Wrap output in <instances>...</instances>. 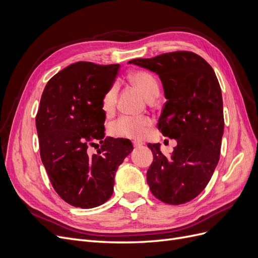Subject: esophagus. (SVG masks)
I'll return each mask as SVG.
<instances>
[{"label":"esophagus","instance_id":"34e87169","mask_svg":"<svg viewBox=\"0 0 258 258\" xmlns=\"http://www.w3.org/2000/svg\"><path fill=\"white\" fill-rule=\"evenodd\" d=\"M143 145V143L142 142H140V141H134V146L136 147V148H138V147H141Z\"/></svg>","mask_w":258,"mask_h":258}]
</instances>
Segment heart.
I'll list each match as a JSON object with an SVG mask.
<instances>
[{"instance_id": "obj_1", "label": "heart", "mask_w": 258, "mask_h": 258, "mask_svg": "<svg viewBox=\"0 0 258 258\" xmlns=\"http://www.w3.org/2000/svg\"><path fill=\"white\" fill-rule=\"evenodd\" d=\"M130 82L142 91L143 95L153 100L159 95V85L155 76L146 71H136L129 75ZM117 99V87L114 85L108 89L102 99V108L106 113L114 110ZM151 119L146 116L130 117L122 116L112 123L111 132L116 137L141 139L146 135L148 127L151 126Z\"/></svg>"}]
</instances>
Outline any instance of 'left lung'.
Instances as JSON below:
<instances>
[{
  "label": "left lung",
  "instance_id": "8db88e82",
  "mask_svg": "<svg viewBox=\"0 0 258 258\" xmlns=\"http://www.w3.org/2000/svg\"><path fill=\"white\" fill-rule=\"evenodd\" d=\"M134 63L159 76L167 102L158 120L162 135L177 145L166 157L160 144L146 179L154 196L168 205L186 204L206 188L220 160L224 134L223 98L208 62L191 51H174Z\"/></svg>",
  "mask_w": 258,
  "mask_h": 258
}]
</instances>
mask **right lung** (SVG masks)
Wrapping results in <instances>:
<instances>
[{
  "label": "right lung",
  "instance_id": "1",
  "mask_svg": "<svg viewBox=\"0 0 258 258\" xmlns=\"http://www.w3.org/2000/svg\"><path fill=\"white\" fill-rule=\"evenodd\" d=\"M119 64L80 61L61 70L45 86L35 117L43 165L51 185L69 205L91 209L111 198L115 174L134 150L128 139L104 138L102 99ZM98 139V154L88 145Z\"/></svg>",
  "mask_w": 258,
  "mask_h": 258
}]
</instances>
